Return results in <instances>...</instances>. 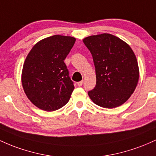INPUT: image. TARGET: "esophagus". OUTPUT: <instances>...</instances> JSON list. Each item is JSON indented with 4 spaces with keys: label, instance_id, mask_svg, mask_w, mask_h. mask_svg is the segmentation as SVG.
Instances as JSON below:
<instances>
[{
    "label": "esophagus",
    "instance_id": "1",
    "mask_svg": "<svg viewBox=\"0 0 156 156\" xmlns=\"http://www.w3.org/2000/svg\"><path fill=\"white\" fill-rule=\"evenodd\" d=\"M83 81H80V82H78L77 83V85L78 86H82V85H83Z\"/></svg>",
    "mask_w": 156,
    "mask_h": 156
}]
</instances>
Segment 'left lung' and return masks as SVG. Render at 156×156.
Returning <instances> with one entry per match:
<instances>
[{
  "label": "left lung",
  "mask_w": 156,
  "mask_h": 156,
  "mask_svg": "<svg viewBox=\"0 0 156 156\" xmlns=\"http://www.w3.org/2000/svg\"><path fill=\"white\" fill-rule=\"evenodd\" d=\"M91 53L96 70L97 84L88 91L97 105L114 108L125 102L134 92L139 82L137 59L130 46L111 34L84 38Z\"/></svg>",
  "instance_id": "obj_1"
}]
</instances>
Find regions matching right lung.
Listing matches in <instances>:
<instances>
[{
    "mask_svg": "<svg viewBox=\"0 0 156 156\" xmlns=\"http://www.w3.org/2000/svg\"><path fill=\"white\" fill-rule=\"evenodd\" d=\"M76 39L54 35L32 47L24 62L21 81L26 97L45 111H54L69 101L74 85L64 60Z\"/></svg>",
    "mask_w": 156,
    "mask_h": 156,
    "instance_id": "obj_1",
    "label": "right lung"
}]
</instances>
